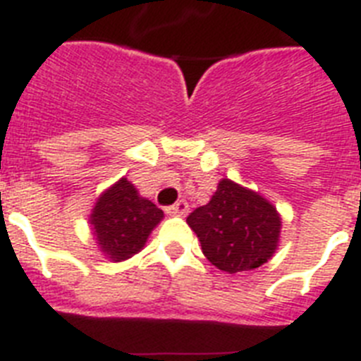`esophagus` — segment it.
Listing matches in <instances>:
<instances>
[{
    "label": "esophagus",
    "instance_id": "34e87169",
    "mask_svg": "<svg viewBox=\"0 0 361 361\" xmlns=\"http://www.w3.org/2000/svg\"><path fill=\"white\" fill-rule=\"evenodd\" d=\"M188 209H190L188 202H184V200H178V202H175L173 206H168V208H166V213L171 216H183V215H186Z\"/></svg>",
    "mask_w": 361,
    "mask_h": 361
}]
</instances>
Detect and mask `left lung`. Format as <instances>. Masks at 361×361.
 <instances>
[{"mask_svg": "<svg viewBox=\"0 0 361 361\" xmlns=\"http://www.w3.org/2000/svg\"><path fill=\"white\" fill-rule=\"evenodd\" d=\"M204 257L229 275L266 264L276 251L282 219L269 200L222 178L206 206L190 213Z\"/></svg>", "mask_w": 361, "mask_h": 361, "instance_id": "1", "label": "left lung"}]
</instances>
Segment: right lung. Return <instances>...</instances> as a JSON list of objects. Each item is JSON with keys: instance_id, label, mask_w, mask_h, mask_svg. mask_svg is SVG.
<instances>
[{"instance_id": "add662e5", "label": "right lung", "mask_w": 361, "mask_h": 361, "mask_svg": "<svg viewBox=\"0 0 361 361\" xmlns=\"http://www.w3.org/2000/svg\"><path fill=\"white\" fill-rule=\"evenodd\" d=\"M162 216V209L139 195L135 186L123 177L99 197L90 224L104 257L123 262L145 247Z\"/></svg>"}]
</instances>
